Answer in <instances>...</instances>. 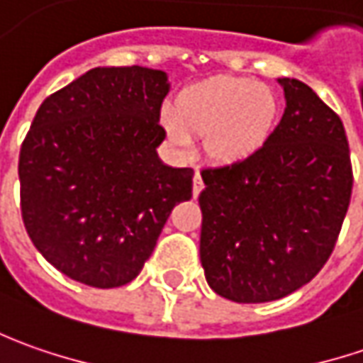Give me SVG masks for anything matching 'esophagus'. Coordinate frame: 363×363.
Masks as SVG:
<instances>
[{
  "label": "esophagus",
  "instance_id": "esophagus-1",
  "mask_svg": "<svg viewBox=\"0 0 363 363\" xmlns=\"http://www.w3.org/2000/svg\"><path fill=\"white\" fill-rule=\"evenodd\" d=\"M203 186H205V184H203V177H201V172L196 170V172H194V179H193V194L194 196H199V193L203 191Z\"/></svg>",
  "mask_w": 363,
  "mask_h": 363
}]
</instances>
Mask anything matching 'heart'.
Instances as JSON below:
<instances>
[{
    "mask_svg": "<svg viewBox=\"0 0 363 363\" xmlns=\"http://www.w3.org/2000/svg\"><path fill=\"white\" fill-rule=\"evenodd\" d=\"M277 120L273 92L247 78H213L184 90L179 110H162L170 140L193 148L194 134H208L206 150L220 162L245 160L267 143Z\"/></svg>",
    "mask_w": 363,
    "mask_h": 363,
    "instance_id": "obj_1",
    "label": "heart"
}]
</instances>
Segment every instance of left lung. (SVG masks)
<instances>
[{"instance_id":"obj_1","label":"left lung","mask_w":363,"mask_h":363,"mask_svg":"<svg viewBox=\"0 0 363 363\" xmlns=\"http://www.w3.org/2000/svg\"><path fill=\"white\" fill-rule=\"evenodd\" d=\"M287 108L255 155L201 170V263L215 294L265 303L330 259L352 199L342 118L307 84L281 78Z\"/></svg>"}]
</instances>
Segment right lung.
Returning <instances> with one entry per match:
<instances>
[{"label": "right lung", "mask_w": 363, "mask_h": 363, "mask_svg": "<svg viewBox=\"0 0 363 363\" xmlns=\"http://www.w3.org/2000/svg\"><path fill=\"white\" fill-rule=\"evenodd\" d=\"M162 69L94 68L50 94L19 150V206L48 263L110 289L130 283L177 203L193 196V169L157 157L167 136Z\"/></svg>", "instance_id": "right-lung-1"}]
</instances>
